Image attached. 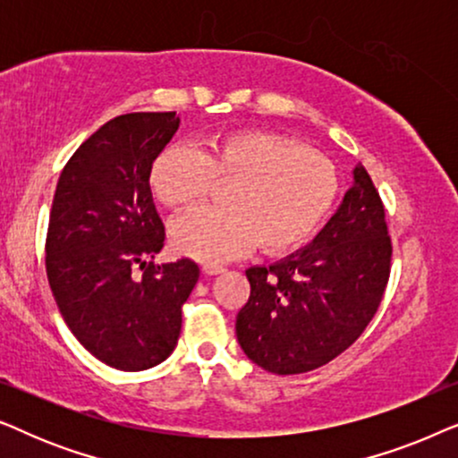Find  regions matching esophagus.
I'll return each instance as SVG.
<instances>
[{"label": "esophagus", "instance_id": "obj_1", "mask_svg": "<svg viewBox=\"0 0 458 458\" xmlns=\"http://www.w3.org/2000/svg\"><path fill=\"white\" fill-rule=\"evenodd\" d=\"M204 275H218V273H223L225 268L223 267H218V265H204Z\"/></svg>", "mask_w": 458, "mask_h": 458}]
</instances>
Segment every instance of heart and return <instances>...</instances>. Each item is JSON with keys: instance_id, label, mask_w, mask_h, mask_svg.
I'll use <instances>...</instances> for the list:
<instances>
[{"instance_id": "b5f03b06", "label": "heart", "mask_w": 458, "mask_h": 458, "mask_svg": "<svg viewBox=\"0 0 458 458\" xmlns=\"http://www.w3.org/2000/svg\"><path fill=\"white\" fill-rule=\"evenodd\" d=\"M216 181H231L229 208H198L168 229L174 252L193 260L225 262L256 243L284 254L304 243L334 208L340 183L335 168L292 137L268 131H235L199 152L171 146L152 165L149 185L168 208H185L208 196Z\"/></svg>"}]
</instances>
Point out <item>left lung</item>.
Returning a JSON list of instances; mask_svg holds the SVG:
<instances>
[{
  "instance_id": "left-lung-1",
  "label": "left lung",
  "mask_w": 458,
  "mask_h": 458,
  "mask_svg": "<svg viewBox=\"0 0 458 458\" xmlns=\"http://www.w3.org/2000/svg\"><path fill=\"white\" fill-rule=\"evenodd\" d=\"M386 210L365 166L315 240L273 265L246 271L250 298L237 342L268 373L318 369L359 340L390 277Z\"/></svg>"
}]
</instances>
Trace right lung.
Wrapping results in <instances>:
<instances>
[{"label": "right lung", "instance_id": "right-lung-1", "mask_svg": "<svg viewBox=\"0 0 458 458\" xmlns=\"http://www.w3.org/2000/svg\"><path fill=\"white\" fill-rule=\"evenodd\" d=\"M177 112H133L99 127L66 162L49 215L46 268L72 335L121 371L160 365L177 346L193 260L154 265L165 246L149 173ZM140 264L141 278L130 268Z\"/></svg>", "mask_w": 458, "mask_h": 458}]
</instances>
